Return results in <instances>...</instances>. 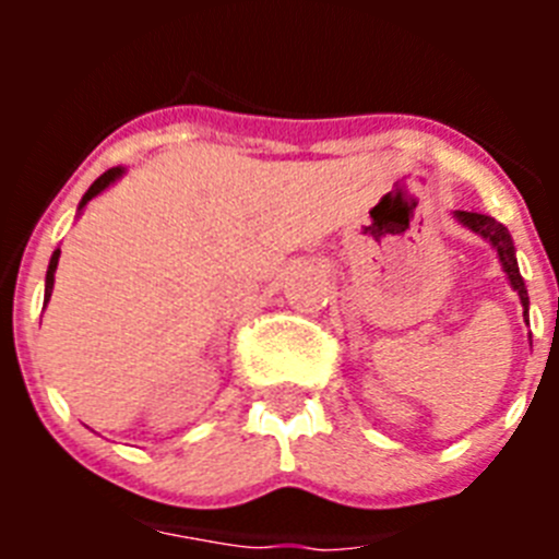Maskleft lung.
Returning a JSON list of instances; mask_svg holds the SVG:
<instances>
[{
	"instance_id": "8db88e82",
	"label": "left lung",
	"mask_w": 559,
	"mask_h": 559,
	"mask_svg": "<svg viewBox=\"0 0 559 559\" xmlns=\"http://www.w3.org/2000/svg\"><path fill=\"white\" fill-rule=\"evenodd\" d=\"M456 218L462 221L464 226H471L473 231H478L481 237H487V240L496 246L498 257H501L503 271H507V276H510L512 288H515L518 296H521L523 313H526V308H530V296H526V288H523V276H521V271H518V263H515V246H512V237H510V231H507V226L498 224V221L490 218V215H481V212L459 210Z\"/></svg>"
}]
</instances>
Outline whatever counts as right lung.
<instances>
[{"label":"right lung","mask_w":559,"mask_h":559,"mask_svg":"<svg viewBox=\"0 0 559 559\" xmlns=\"http://www.w3.org/2000/svg\"><path fill=\"white\" fill-rule=\"evenodd\" d=\"M120 173H122L120 167H111V170H106V173H103L100 179H97L95 185L88 187V190H86V195H83V201H81V210H83V206L88 204V201L95 199L97 192H103V190H106V187L111 185V181L117 179V176H120ZM58 254H61V249H56V254H52V260H49V269H47V290H44V302H47V299H49V294H52V276H56V269H58Z\"/></svg>","instance_id":"right-lung-1"}]
</instances>
